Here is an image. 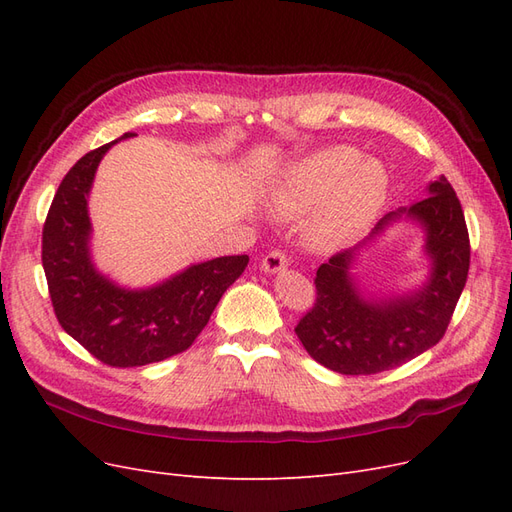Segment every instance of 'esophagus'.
I'll use <instances>...</instances> for the list:
<instances>
[{
	"mask_svg": "<svg viewBox=\"0 0 512 512\" xmlns=\"http://www.w3.org/2000/svg\"><path fill=\"white\" fill-rule=\"evenodd\" d=\"M260 267H262V271H267V273L282 271V269L288 267V254L284 250H271V252L265 254V258H262Z\"/></svg>",
	"mask_w": 512,
	"mask_h": 512,
	"instance_id": "esophagus-1",
	"label": "esophagus"
}]
</instances>
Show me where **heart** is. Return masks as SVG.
Returning a JSON list of instances; mask_svg holds the SVG:
<instances>
[{
	"instance_id": "obj_1",
	"label": "heart",
	"mask_w": 512,
	"mask_h": 512,
	"mask_svg": "<svg viewBox=\"0 0 512 512\" xmlns=\"http://www.w3.org/2000/svg\"><path fill=\"white\" fill-rule=\"evenodd\" d=\"M352 147H329L303 158L273 194L277 213L301 215L314 209L309 239L316 245L346 243L376 218L386 198V175L374 162H359Z\"/></svg>"
}]
</instances>
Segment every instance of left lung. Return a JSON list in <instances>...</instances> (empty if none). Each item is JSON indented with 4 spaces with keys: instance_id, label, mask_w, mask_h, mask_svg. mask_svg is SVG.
<instances>
[{
    "instance_id": "1",
    "label": "left lung",
    "mask_w": 512,
    "mask_h": 512,
    "mask_svg": "<svg viewBox=\"0 0 512 512\" xmlns=\"http://www.w3.org/2000/svg\"><path fill=\"white\" fill-rule=\"evenodd\" d=\"M401 215L421 222L433 260L429 282L408 297L363 301L350 280L352 250L318 267L316 301L294 333L314 361L346 376H371L436 346L453 318L470 269V235L453 185L442 175L429 196L384 215L371 235Z\"/></svg>"
}]
</instances>
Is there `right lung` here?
Here are the masks:
<instances>
[{
	"label": "right lung",
	"instance_id": "obj_1",
	"mask_svg": "<svg viewBox=\"0 0 512 512\" xmlns=\"http://www.w3.org/2000/svg\"><path fill=\"white\" fill-rule=\"evenodd\" d=\"M117 141L85 153L61 179L42 228V267L61 329L104 365L141 367L188 350L250 258L200 262L147 290H123L102 277L89 260L87 194Z\"/></svg>",
	"mask_w": 512,
	"mask_h": 512
}]
</instances>
